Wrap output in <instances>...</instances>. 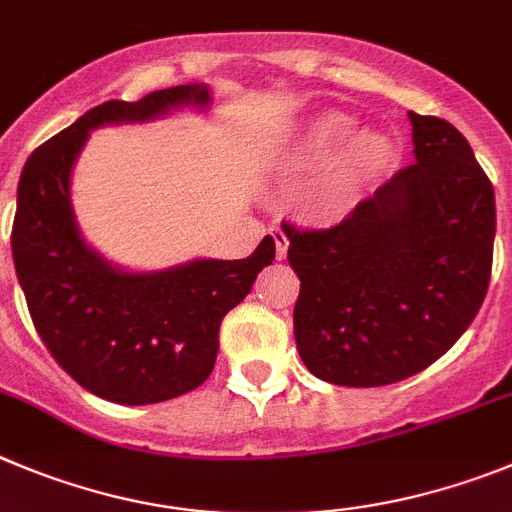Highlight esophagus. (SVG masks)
Wrapping results in <instances>:
<instances>
[{"instance_id": "obj_1", "label": "esophagus", "mask_w": 512, "mask_h": 512, "mask_svg": "<svg viewBox=\"0 0 512 512\" xmlns=\"http://www.w3.org/2000/svg\"><path fill=\"white\" fill-rule=\"evenodd\" d=\"M269 236L274 238V246H276V259H284V256H287V248H289V238H287V233L281 231L279 225H271V231H269Z\"/></svg>"}]
</instances>
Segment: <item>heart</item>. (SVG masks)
<instances>
[{"instance_id": "b5f03b06", "label": "heart", "mask_w": 512, "mask_h": 512, "mask_svg": "<svg viewBox=\"0 0 512 512\" xmlns=\"http://www.w3.org/2000/svg\"><path fill=\"white\" fill-rule=\"evenodd\" d=\"M353 119L340 111H325L304 126L297 142L299 167L317 170L330 164V172L314 195L320 215H340L353 208L373 180L391 162V144L375 131L353 133Z\"/></svg>"}]
</instances>
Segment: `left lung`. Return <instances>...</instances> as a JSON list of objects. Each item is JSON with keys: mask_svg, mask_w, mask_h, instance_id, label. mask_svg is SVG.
I'll return each instance as SVG.
<instances>
[{"mask_svg": "<svg viewBox=\"0 0 512 512\" xmlns=\"http://www.w3.org/2000/svg\"><path fill=\"white\" fill-rule=\"evenodd\" d=\"M416 162L332 228L284 225L299 276V358L335 386L421 373L472 325L487 294L495 192L449 121L409 111Z\"/></svg>", "mask_w": 512, "mask_h": 512, "instance_id": "8db88e82", "label": "left lung"}]
</instances>
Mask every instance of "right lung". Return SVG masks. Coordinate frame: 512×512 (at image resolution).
Instances as JSON below:
<instances>
[{
    "mask_svg": "<svg viewBox=\"0 0 512 512\" xmlns=\"http://www.w3.org/2000/svg\"><path fill=\"white\" fill-rule=\"evenodd\" d=\"M208 103L210 91L200 83L134 103L106 101L37 147L22 170L12 259L27 309L60 368L106 401H170L208 381L220 322L274 261V238L266 236L248 259H195L137 274L98 256L78 231L70 172L93 129Z\"/></svg>",
    "mask_w": 512,
    "mask_h": 512,
    "instance_id": "1",
    "label": "right lung"
}]
</instances>
